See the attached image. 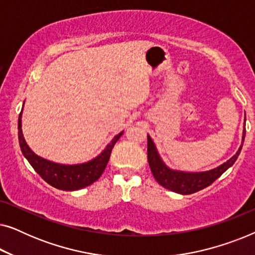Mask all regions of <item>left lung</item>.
I'll list each match as a JSON object with an SVG mask.
<instances>
[{
	"mask_svg": "<svg viewBox=\"0 0 255 255\" xmlns=\"http://www.w3.org/2000/svg\"><path fill=\"white\" fill-rule=\"evenodd\" d=\"M245 122L246 117L244 120L242 144H240L236 154L231 156L226 162L222 163V165L215 167L212 169L203 170V172H186V170L169 168L161 156H160L154 141L147 134V160L154 179L158 181L160 186L165 187L166 189L182 195L194 194L198 190H202L208 186H210L215 180H217L223 173L226 172L236 162V160L238 159L240 151L243 148L244 140H245Z\"/></svg>",
	"mask_w": 255,
	"mask_h": 255,
	"instance_id": "1",
	"label": "left lung"
}]
</instances>
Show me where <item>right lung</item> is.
<instances>
[{"mask_svg":"<svg viewBox=\"0 0 255 255\" xmlns=\"http://www.w3.org/2000/svg\"><path fill=\"white\" fill-rule=\"evenodd\" d=\"M22 115L23 109L18 117V140L20 151L30 165L33 167V169L48 184L61 190H79L90 186L99 180L106 169L115 144L121 138V135L124 133V131H122L115 135L109 144L104 147L103 151L89 161L74 163V165H66V163H58L39 156L29 147L25 139H24L22 131Z\"/></svg>","mask_w":255,"mask_h":255,"instance_id":"add662e5","label":"right lung"}]
</instances>
